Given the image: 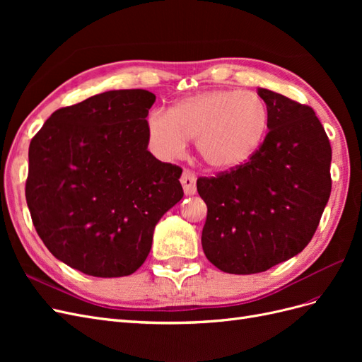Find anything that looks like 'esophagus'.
<instances>
[{
	"instance_id": "obj_1",
	"label": "esophagus",
	"mask_w": 362,
	"mask_h": 362,
	"mask_svg": "<svg viewBox=\"0 0 362 362\" xmlns=\"http://www.w3.org/2000/svg\"><path fill=\"white\" fill-rule=\"evenodd\" d=\"M181 184L185 196H193L196 193V175L192 170H184Z\"/></svg>"
}]
</instances>
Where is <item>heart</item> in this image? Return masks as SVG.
I'll return each mask as SVG.
<instances>
[{"instance_id":"b5f03b06","label":"heart","mask_w":362,"mask_h":362,"mask_svg":"<svg viewBox=\"0 0 362 362\" xmlns=\"http://www.w3.org/2000/svg\"><path fill=\"white\" fill-rule=\"evenodd\" d=\"M151 145L163 160L178 158L196 139L201 158L214 170L242 168L259 151L269 129L266 103L252 92L217 89L152 110L146 119Z\"/></svg>"}]
</instances>
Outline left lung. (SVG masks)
<instances>
[{"label": "left lung", "instance_id": "1", "mask_svg": "<svg viewBox=\"0 0 362 362\" xmlns=\"http://www.w3.org/2000/svg\"><path fill=\"white\" fill-rule=\"evenodd\" d=\"M269 133L242 168L199 178L208 213L202 249L226 273L250 275L298 255L311 242L331 194L332 149L319 117L259 87Z\"/></svg>", "mask_w": 362, "mask_h": 362}]
</instances>
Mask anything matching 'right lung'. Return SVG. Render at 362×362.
<instances>
[{
  "instance_id": "obj_1",
  "label": "right lung",
  "mask_w": 362,
  "mask_h": 362,
  "mask_svg": "<svg viewBox=\"0 0 362 362\" xmlns=\"http://www.w3.org/2000/svg\"><path fill=\"white\" fill-rule=\"evenodd\" d=\"M156 95L108 90L54 112L28 149L27 205L42 242L72 269L128 276L184 196L182 169L148 151Z\"/></svg>"
}]
</instances>
